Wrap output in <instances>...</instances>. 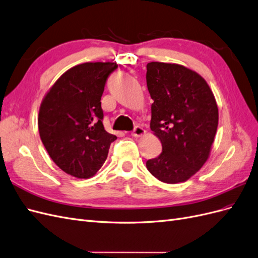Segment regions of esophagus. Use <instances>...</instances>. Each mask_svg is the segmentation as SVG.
I'll use <instances>...</instances> for the list:
<instances>
[{"label": "esophagus", "instance_id": "34e87169", "mask_svg": "<svg viewBox=\"0 0 258 258\" xmlns=\"http://www.w3.org/2000/svg\"><path fill=\"white\" fill-rule=\"evenodd\" d=\"M145 135V129L141 126H136L134 131L131 132V136L135 137V138H139V137H142Z\"/></svg>", "mask_w": 258, "mask_h": 258}]
</instances>
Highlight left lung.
Returning <instances> with one entry per match:
<instances>
[{
    "label": "left lung",
    "mask_w": 258,
    "mask_h": 258,
    "mask_svg": "<svg viewBox=\"0 0 258 258\" xmlns=\"http://www.w3.org/2000/svg\"><path fill=\"white\" fill-rule=\"evenodd\" d=\"M146 69L151 130L162 145L146 168L163 183L185 182L210 156L218 124L214 95L204 77L183 66L150 62Z\"/></svg>",
    "instance_id": "1"
}]
</instances>
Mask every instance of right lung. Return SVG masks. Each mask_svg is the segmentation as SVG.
Wrapping results in <instances>:
<instances>
[{
  "label": "right lung",
  "instance_id": "add662e5",
  "mask_svg": "<svg viewBox=\"0 0 258 258\" xmlns=\"http://www.w3.org/2000/svg\"><path fill=\"white\" fill-rule=\"evenodd\" d=\"M115 62H86L62 74L46 93L38 131L53 162L77 178L95 175L117 139L103 126L101 97Z\"/></svg>",
  "mask_w": 258,
  "mask_h": 258
}]
</instances>
